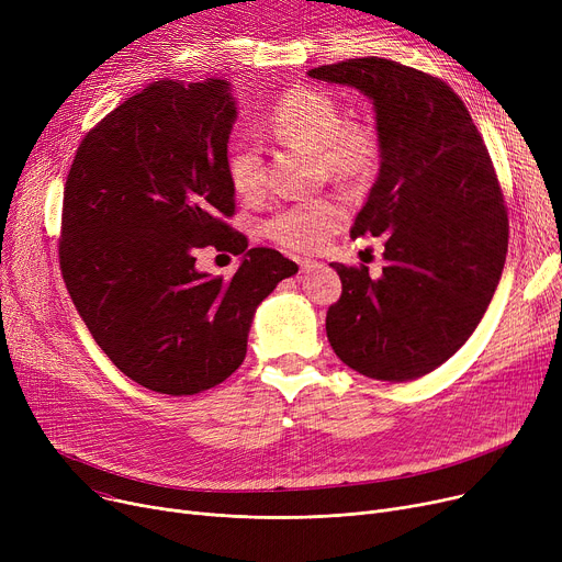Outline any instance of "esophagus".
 I'll use <instances>...</instances> for the list:
<instances>
[{
	"label": "esophagus",
	"mask_w": 562,
	"mask_h": 562,
	"mask_svg": "<svg viewBox=\"0 0 562 562\" xmlns=\"http://www.w3.org/2000/svg\"><path fill=\"white\" fill-rule=\"evenodd\" d=\"M299 266H301V271L303 273H310V271H314V269H318V261H314V259H299Z\"/></svg>",
	"instance_id": "esophagus-1"
}]
</instances>
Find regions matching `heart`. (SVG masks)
<instances>
[{
    "mask_svg": "<svg viewBox=\"0 0 562 562\" xmlns=\"http://www.w3.org/2000/svg\"><path fill=\"white\" fill-rule=\"evenodd\" d=\"M271 136L289 147L314 153L316 164L341 184H364L382 159V143L373 123L346 121L341 104L326 91L296 86L286 91L269 115ZM229 184L244 200H257L266 187L261 150L239 140L227 155ZM346 221V204L337 195H318L280 206L263 221V234L286 250L314 252Z\"/></svg>",
    "mask_w": 562,
    "mask_h": 562,
    "instance_id": "1",
    "label": "heart"
}]
</instances>
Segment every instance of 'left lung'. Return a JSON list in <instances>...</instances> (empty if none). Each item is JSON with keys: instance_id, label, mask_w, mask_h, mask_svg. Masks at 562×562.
Instances as JSON below:
<instances>
[{"instance_id": "obj_1", "label": "left lung", "mask_w": 562, "mask_h": 562, "mask_svg": "<svg viewBox=\"0 0 562 562\" xmlns=\"http://www.w3.org/2000/svg\"><path fill=\"white\" fill-rule=\"evenodd\" d=\"M358 88L375 109L378 180L350 236H385V266L330 263L341 299L326 333L337 358L375 380H415L471 337L508 252V214L487 147L453 88L390 58L307 72Z\"/></svg>"}]
</instances>
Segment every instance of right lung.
Returning <instances> with one entry per match:
<instances>
[{
  "mask_svg": "<svg viewBox=\"0 0 562 562\" xmlns=\"http://www.w3.org/2000/svg\"><path fill=\"white\" fill-rule=\"evenodd\" d=\"M234 121L229 81H155L83 136L66 180L58 261L70 299L106 358L159 394L221 385L246 358L259 303L299 273L225 223ZM206 245L243 255L229 281L194 269Z\"/></svg>",
  "mask_w": 562,
  "mask_h": 562,
  "instance_id": "add662e5",
  "label": "right lung"
}]
</instances>
